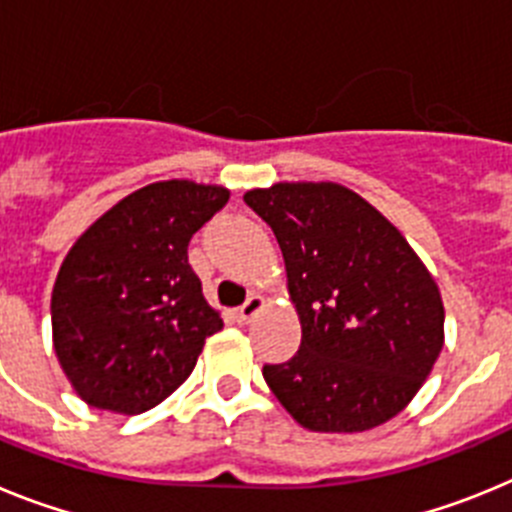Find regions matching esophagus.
I'll list each match as a JSON object with an SVG mask.
<instances>
[{
    "instance_id": "1",
    "label": "esophagus",
    "mask_w": 512,
    "mask_h": 512,
    "mask_svg": "<svg viewBox=\"0 0 512 512\" xmlns=\"http://www.w3.org/2000/svg\"><path fill=\"white\" fill-rule=\"evenodd\" d=\"M261 310H264V297L251 295L238 310H235V320H238V323H251V318H256Z\"/></svg>"
}]
</instances>
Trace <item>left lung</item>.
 I'll return each mask as SVG.
<instances>
[{
    "instance_id": "8db88e82",
    "label": "left lung",
    "mask_w": 512,
    "mask_h": 512,
    "mask_svg": "<svg viewBox=\"0 0 512 512\" xmlns=\"http://www.w3.org/2000/svg\"><path fill=\"white\" fill-rule=\"evenodd\" d=\"M243 202L274 230L302 325L300 351L264 364L287 413L320 433L395 418L443 348V302L400 230L333 182L251 189Z\"/></svg>"
}]
</instances>
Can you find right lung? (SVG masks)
I'll return each mask as SVG.
<instances>
[{
	"label": "right lung",
	"instance_id": "obj_1",
	"mask_svg": "<svg viewBox=\"0 0 512 512\" xmlns=\"http://www.w3.org/2000/svg\"><path fill=\"white\" fill-rule=\"evenodd\" d=\"M228 197L187 179L148 184L74 243L51 320L56 356L81 400L138 415L192 374L223 318L207 305L187 246Z\"/></svg>",
	"mask_w": 512,
	"mask_h": 512
}]
</instances>
